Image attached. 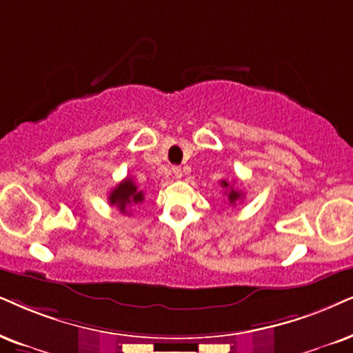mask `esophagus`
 Segmentation results:
<instances>
[{
	"instance_id": "1",
	"label": "esophagus",
	"mask_w": 353,
	"mask_h": 353,
	"mask_svg": "<svg viewBox=\"0 0 353 353\" xmlns=\"http://www.w3.org/2000/svg\"><path fill=\"white\" fill-rule=\"evenodd\" d=\"M172 174H174V177H176V179H181V177H182V169L179 166H174L172 168Z\"/></svg>"
}]
</instances>
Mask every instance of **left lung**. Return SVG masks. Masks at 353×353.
Listing matches in <instances>:
<instances>
[{
  "instance_id": "obj_1",
  "label": "left lung",
  "mask_w": 353,
  "mask_h": 353,
  "mask_svg": "<svg viewBox=\"0 0 353 353\" xmlns=\"http://www.w3.org/2000/svg\"><path fill=\"white\" fill-rule=\"evenodd\" d=\"M221 187H223V189H226V195H228V200H230L231 205H234L236 202H239L241 197H243V192L236 190L234 187L231 185L228 181H221Z\"/></svg>"
}]
</instances>
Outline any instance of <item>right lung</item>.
Masks as SVG:
<instances>
[{
    "instance_id": "right-lung-1",
    "label": "right lung",
    "mask_w": 353,
    "mask_h": 353,
    "mask_svg": "<svg viewBox=\"0 0 353 353\" xmlns=\"http://www.w3.org/2000/svg\"><path fill=\"white\" fill-rule=\"evenodd\" d=\"M143 202V190H138L135 182L130 177L123 179L109 194V203L117 207L122 213H127L128 207Z\"/></svg>"
}]
</instances>
